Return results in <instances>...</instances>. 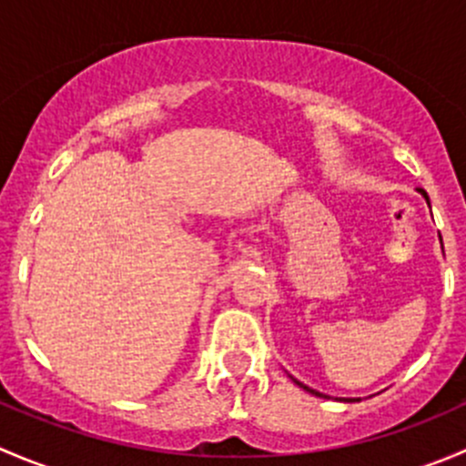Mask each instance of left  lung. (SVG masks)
Here are the masks:
<instances>
[{
  "mask_svg": "<svg viewBox=\"0 0 466 466\" xmlns=\"http://www.w3.org/2000/svg\"><path fill=\"white\" fill-rule=\"evenodd\" d=\"M420 194H421V196H424V198H426V203H429V196H426V191H424V189H420ZM440 238H441V237H440ZM290 379H293V377H290ZM293 383H298V385H299V388H302V390H307V392H311V394H316V397H324V399H327V394L318 392V390H311V388H309V385L299 383V380H298V379H293ZM340 401H359V399H340Z\"/></svg>",
  "mask_w": 466,
  "mask_h": 466,
  "instance_id": "8db88e82",
  "label": "left lung"
}]
</instances>
